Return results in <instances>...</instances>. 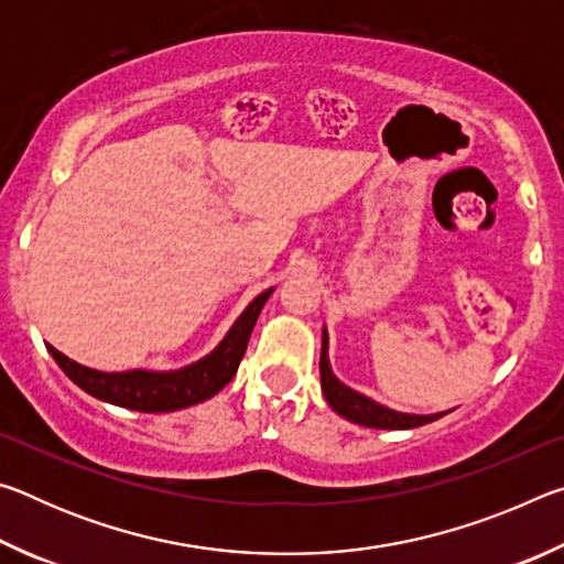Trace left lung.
<instances>
[{
	"mask_svg": "<svg viewBox=\"0 0 564 564\" xmlns=\"http://www.w3.org/2000/svg\"><path fill=\"white\" fill-rule=\"evenodd\" d=\"M321 388L323 395H326L328 405L336 410L350 423L366 425V427H380V431H410V427H420L425 423H433V420L443 417L445 413L435 415H410V413H398V410H390L386 405L376 403L368 395L358 393V390L348 388L346 383L333 376L330 360H328V330L323 328V348H321Z\"/></svg>",
	"mask_w": 564,
	"mask_h": 564,
	"instance_id": "1",
	"label": "left lung"
}]
</instances>
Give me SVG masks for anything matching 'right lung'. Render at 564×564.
Returning a JSON list of instances; mask_svg holds the SVG:
<instances>
[{
  "label": "right lung",
  "mask_w": 564,
  "mask_h": 564,
  "mask_svg": "<svg viewBox=\"0 0 564 564\" xmlns=\"http://www.w3.org/2000/svg\"><path fill=\"white\" fill-rule=\"evenodd\" d=\"M273 289L263 291L261 295L246 305V311L226 333V338L204 356L202 360L191 362L178 370H123V373H104L82 366L64 352L50 346L52 358L59 362V368L69 376L76 386L87 390L89 395L104 400V403L121 405L139 413H171L204 400L214 398L226 383H231L236 376L238 362H241L248 338L259 321V313L269 301Z\"/></svg>",
  "instance_id": "1"
}]
</instances>
